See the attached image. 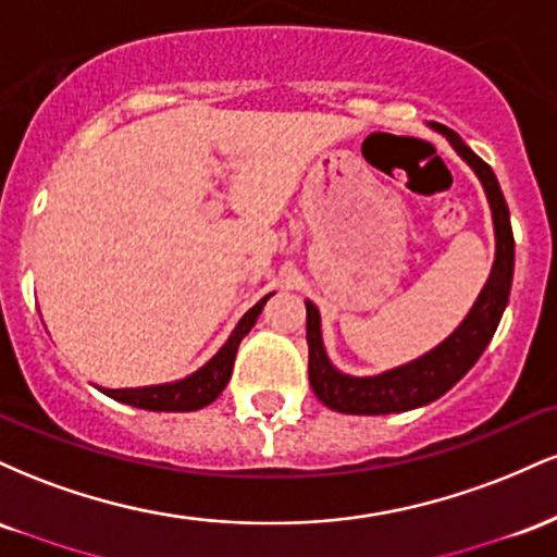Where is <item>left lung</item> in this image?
I'll use <instances>...</instances> for the list:
<instances>
[{"label":"left lung","instance_id":"obj_1","mask_svg":"<svg viewBox=\"0 0 557 557\" xmlns=\"http://www.w3.org/2000/svg\"><path fill=\"white\" fill-rule=\"evenodd\" d=\"M432 131L443 133L450 140L453 149L474 170L484 194H487L492 225H495V261H492L490 277L463 322L443 343L434 345L430 354L419 356V359L372 376L345 374L330 361L322 341L319 309L311 300H306L309 382L317 398L332 411L382 417V413L411 411V408L437 400L479 361V356L484 354L492 335H495L497 324H500L505 306H508L510 283H513V230H510L508 203H505L495 172L450 127L432 123Z\"/></svg>","mask_w":557,"mask_h":557}]
</instances>
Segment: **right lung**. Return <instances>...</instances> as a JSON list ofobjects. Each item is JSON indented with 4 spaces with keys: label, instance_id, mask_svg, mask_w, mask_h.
I'll return each instance as SVG.
<instances>
[{
    "label": "right lung",
    "instance_id": "add662e5",
    "mask_svg": "<svg viewBox=\"0 0 557 557\" xmlns=\"http://www.w3.org/2000/svg\"><path fill=\"white\" fill-rule=\"evenodd\" d=\"M270 296L261 298L257 306H251V309L240 317V322L235 324L233 335L227 337L225 345H222V348L216 350L212 359L203 363L198 372L188 374L185 380L164 382V385L104 389V395L125 403V406L146 408V411H198V408L209 406V403L220 398V393L230 382L235 354H238V345L243 337L251 332L253 324H257L261 309H264V304L270 300Z\"/></svg>",
    "mask_w": 557,
    "mask_h": 557
}]
</instances>
